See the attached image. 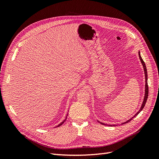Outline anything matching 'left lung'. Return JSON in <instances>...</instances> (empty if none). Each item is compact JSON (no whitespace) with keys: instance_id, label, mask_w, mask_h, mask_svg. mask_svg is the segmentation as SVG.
<instances>
[{"instance_id":"1","label":"left lung","mask_w":159,"mask_h":159,"mask_svg":"<svg viewBox=\"0 0 159 159\" xmlns=\"http://www.w3.org/2000/svg\"><path fill=\"white\" fill-rule=\"evenodd\" d=\"M139 58H140V60H141V64H142V65H143V69H144V72H145V97H144V99H143V103H142V105H141V108H140V109H139V111L134 115L133 117H132L131 119H129V120H127V121H125V122H124V123H121V125H123V124H125V123H128V122H129V121H131V120L134 117H136L137 115L140 113L141 111L143 110V109L144 108V107H145V103H146V102H147V98H148V84H147V68H146V66H145V62H144V61L143 60V59H142V57H141V54H140V52H139ZM99 123H101L102 125H108V126H115V125H107V124H105V123H102V122H100V121H98Z\"/></svg>"}]
</instances>
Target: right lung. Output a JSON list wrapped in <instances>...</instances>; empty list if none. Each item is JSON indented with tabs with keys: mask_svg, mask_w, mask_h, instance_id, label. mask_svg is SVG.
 Returning <instances> with one entry per match:
<instances>
[{
	"mask_svg": "<svg viewBox=\"0 0 159 159\" xmlns=\"http://www.w3.org/2000/svg\"><path fill=\"white\" fill-rule=\"evenodd\" d=\"M68 114H67V115H66V119H65L64 120V121H62L61 123H60L59 125H57L56 126V127H60V126H61V125H62V124H63V123H64V122L66 121V119H67V116H68Z\"/></svg>",
	"mask_w": 159,
	"mask_h": 159,
	"instance_id": "obj_1",
	"label": "right lung"
}]
</instances>
